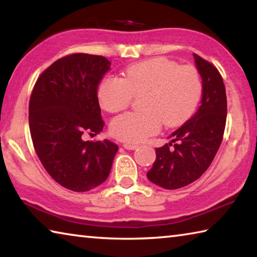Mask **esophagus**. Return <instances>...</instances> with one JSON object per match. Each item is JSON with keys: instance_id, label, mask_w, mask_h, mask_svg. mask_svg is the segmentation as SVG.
Listing matches in <instances>:
<instances>
[{"instance_id": "34e87169", "label": "esophagus", "mask_w": 257, "mask_h": 257, "mask_svg": "<svg viewBox=\"0 0 257 257\" xmlns=\"http://www.w3.org/2000/svg\"><path fill=\"white\" fill-rule=\"evenodd\" d=\"M123 147L125 150H129V151H134V150H136V149H138V145H135V144H127V143H125V144H123Z\"/></svg>"}]
</instances>
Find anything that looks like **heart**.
Returning a JSON list of instances; mask_svg holds the SVG:
<instances>
[{
  "instance_id": "obj_1",
  "label": "heart",
  "mask_w": 257,
  "mask_h": 257,
  "mask_svg": "<svg viewBox=\"0 0 257 257\" xmlns=\"http://www.w3.org/2000/svg\"><path fill=\"white\" fill-rule=\"evenodd\" d=\"M199 73L190 66L179 67L167 58H153L135 63L124 77L106 76L99 82L97 98L107 112L124 110L134 95L144 93L143 111L115 116L110 124L113 136L137 144L159 133L161 125L177 127L188 120L202 97Z\"/></svg>"
}]
</instances>
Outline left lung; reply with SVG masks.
<instances>
[{"label": "left lung", "instance_id": "obj_1", "mask_svg": "<svg viewBox=\"0 0 257 257\" xmlns=\"http://www.w3.org/2000/svg\"><path fill=\"white\" fill-rule=\"evenodd\" d=\"M202 78L201 106L171 134V143L155 149L156 160L147 178L164 189H178L197 180L210 167L222 142L227 120V95L217 69L194 54ZM172 142H176L170 149Z\"/></svg>", "mask_w": 257, "mask_h": 257}]
</instances>
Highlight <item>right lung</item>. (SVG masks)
Segmentation results:
<instances>
[{
    "label": "right lung",
    "mask_w": 257,
    "mask_h": 257,
    "mask_svg": "<svg viewBox=\"0 0 257 257\" xmlns=\"http://www.w3.org/2000/svg\"><path fill=\"white\" fill-rule=\"evenodd\" d=\"M111 62L101 55L76 53L50 66L38 77L29 101V128L35 151L53 179L72 191H88L110 175L118 145L89 142L104 121L97 88Z\"/></svg>",
    "instance_id": "right-lung-1"
}]
</instances>
